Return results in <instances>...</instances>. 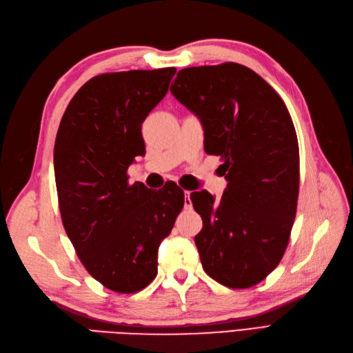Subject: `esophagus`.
Listing matches in <instances>:
<instances>
[{
    "mask_svg": "<svg viewBox=\"0 0 353 353\" xmlns=\"http://www.w3.org/2000/svg\"><path fill=\"white\" fill-rule=\"evenodd\" d=\"M184 196H185V199H184V206H185V209H191L193 208V203H191V200H190V191H184Z\"/></svg>",
    "mask_w": 353,
    "mask_h": 353,
    "instance_id": "obj_1",
    "label": "esophagus"
}]
</instances>
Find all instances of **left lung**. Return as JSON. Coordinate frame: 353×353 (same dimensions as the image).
Returning a JSON list of instances; mask_svg holds the SVG:
<instances>
[{"mask_svg": "<svg viewBox=\"0 0 353 353\" xmlns=\"http://www.w3.org/2000/svg\"><path fill=\"white\" fill-rule=\"evenodd\" d=\"M174 97L205 131V152L221 156L228 181L219 200L190 194L203 228L194 237L203 270L222 285L248 288L280 263L299 196V144L284 101L239 63L179 70Z\"/></svg>", "mask_w": 353, "mask_h": 353, "instance_id": "left-lung-1", "label": "left lung"}]
</instances>
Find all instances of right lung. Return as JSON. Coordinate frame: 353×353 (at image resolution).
Returning <instances> with one entry per match:
<instances>
[{"label": "right lung", "instance_id": "right-lung-1", "mask_svg": "<svg viewBox=\"0 0 353 353\" xmlns=\"http://www.w3.org/2000/svg\"><path fill=\"white\" fill-rule=\"evenodd\" d=\"M175 68L103 73L73 95L54 144L59 208L69 240L92 279L135 293L157 275V250L184 206L175 183L159 193L128 183L145 153L141 123L162 100ZM148 193L145 194V191Z\"/></svg>", "mask_w": 353, "mask_h": 353}]
</instances>
